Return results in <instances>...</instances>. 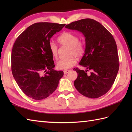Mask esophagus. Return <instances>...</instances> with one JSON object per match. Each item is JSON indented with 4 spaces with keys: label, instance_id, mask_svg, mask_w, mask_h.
I'll use <instances>...</instances> for the list:
<instances>
[{
    "label": "esophagus",
    "instance_id": "1",
    "mask_svg": "<svg viewBox=\"0 0 132 132\" xmlns=\"http://www.w3.org/2000/svg\"><path fill=\"white\" fill-rule=\"evenodd\" d=\"M69 71H70L69 70H64L63 71V73H64V74H66L67 73H68Z\"/></svg>",
    "mask_w": 132,
    "mask_h": 132
}]
</instances>
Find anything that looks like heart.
<instances>
[{"label":"heart","instance_id":"b5f03b06","mask_svg":"<svg viewBox=\"0 0 132 132\" xmlns=\"http://www.w3.org/2000/svg\"><path fill=\"white\" fill-rule=\"evenodd\" d=\"M58 43L62 46L68 47V54L70 55L67 59L60 60L57 62V68L59 70H66L74 66L77 63V57H81L85 51L84 43L78 39V36L71 32H64L58 37ZM49 50L52 56L57 58L58 56V48L56 45L50 42Z\"/></svg>","mask_w":132,"mask_h":132}]
</instances>
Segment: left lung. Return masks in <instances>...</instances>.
I'll return each mask as SVG.
<instances>
[{
  "label": "left lung",
  "mask_w": 132,
  "mask_h": 132,
  "mask_svg": "<svg viewBox=\"0 0 132 132\" xmlns=\"http://www.w3.org/2000/svg\"><path fill=\"white\" fill-rule=\"evenodd\" d=\"M66 28L77 30L85 37V54L79 64L87 68H78L74 86L83 96L97 98L107 92L115 80L119 69V55L116 41L111 33L99 22L84 19L66 25ZM91 71L88 74L87 71Z\"/></svg>",
  "instance_id": "8db88e82"
}]
</instances>
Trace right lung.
<instances>
[{"instance_id": "add662e5", "label": "right lung", "mask_w": 132, "mask_h": 132, "mask_svg": "<svg viewBox=\"0 0 132 132\" xmlns=\"http://www.w3.org/2000/svg\"><path fill=\"white\" fill-rule=\"evenodd\" d=\"M65 24L37 23L28 27L17 38L11 54V70L19 87L35 100L48 97L63 77L56 71L49 50L50 38Z\"/></svg>"}]
</instances>
